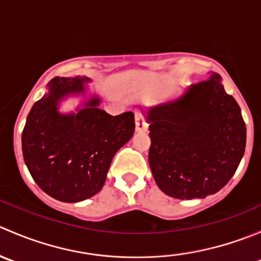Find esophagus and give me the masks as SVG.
<instances>
[{
  "mask_svg": "<svg viewBox=\"0 0 261 261\" xmlns=\"http://www.w3.org/2000/svg\"><path fill=\"white\" fill-rule=\"evenodd\" d=\"M135 128L136 133H145L147 130V123L145 122V118L143 117V115L136 112L135 114Z\"/></svg>",
  "mask_w": 261,
  "mask_h": 261,
  "instance_id": "obj_1",
  "label": "esophagus"
}]
</instances>
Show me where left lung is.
Masks as SVG:
<instances>
[{
  "label": "left lung",
  "mask_w": 261,
  "mask_h": 261,
  "mask_svg": "<svg viewBox=\"0 0 261 261\" xmlns=\"http://www.w3.org/2000/svg\"><path fill=\"white\" fill-rule=\"evenodd\" d=\"M141 111L151 140L150 169L165 194L204 198L235 174L245 152L246 126L217 73H208L178 98Z\"/></svg>",
  "instance_id": "8db88e82"
}]
</instances>
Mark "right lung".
Here are the masks:
<instances>
[{
    "label": "right lung",
    "mask_w": 261,
    "mask_h": 261,
    "mask_svg": "<svg viewBox=\"0 0 261 261\" xmlns=\"http://www.w3.org/2000/svg\"><path fill=\"white\" fill-rule=\"evenodd\" d=\"M87 77H55L34 103L22 131V155L35 183L53 198L68 203L98 193L112 158L133 138V112L111 116L91 94L75 112L59 107L68 97L87 96Z\"/></svg>",
    "instance_id": "obj_1"
}]
</instances>
